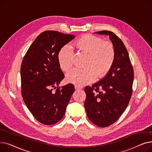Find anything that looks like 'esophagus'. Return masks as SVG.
Listing matches in <instances>:
<instances>
[{
	"instance_id": "34e87169",
	"label": "esophagus",
	"mask_w": 152,
	"mask_h": 152,
	"mask_svg": "<svg viewBox=\"0 0 152 152\" xmlns=\"http://www.w3.org/2000/svg\"><path fill=\"white\" fill-rule=\"evenodd\" d=\"M75 89H76V90H80V89H82V87L76 85V86H75Z\"/></svg>"
}]
</instances>
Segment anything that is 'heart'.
<instances>
[{
  "label": "heart",
  "mask_w": 152,
  "mask_h": 152,
  "mask_svg": "<svg viewBox=\"0 0 152 152\" xmlns=\"http://www.w3.org/2000/svg\"><path fill=\"white\" fill-rule=\"evenodd\" d=\"M75 47L86 57L83 69H74L66 76L68 83L84 86L94 81L95 76H105L112 67L115 59V50L113 44L91 34H86L73 43ZM60 66L63 71H69L73 65L74 53L72 48L65 45L58 54Z\"/></svg>",
  "instance_id": "obj_1"
}]
</instances>
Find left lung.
<instances>
[{
  "instance_id": "left-lung-1",
  "label": "left lung",
  "mask_w": 152,
  "mask_h": 152,
  "mask_svg": "<svg viewBox=\"0 0 152 152\" xmlns=\"http://www.w3.org/2000/svg\"><path fill=\"white\" fill-rule=\"evenodd\" d=\"M95 33L109 36L115 47V59L104 77L84 88V106L89 120L96 126L105 127L116 122L128 105L132 94L134 70L121 39L109 31Z\"/></svg>"
}]
</instances>
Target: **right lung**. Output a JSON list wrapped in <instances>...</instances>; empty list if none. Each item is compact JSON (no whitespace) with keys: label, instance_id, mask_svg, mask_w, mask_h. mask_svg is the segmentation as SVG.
Segmentation results:
<instances>
[{"label":"right lung","instance_id":"add662e5","mask_svg":"<svg viewBox=\"0 0 152 152\" xmlns=\"http://www.w3.org/2000/svg\"><path fill=\"white\" fill-rule=\"evenodd\" d=\"M75 37L45 31L36 37L22 61V97L31 114L42 124L52 125L59 121L75 92L72 84L58 87L65 77L58 63V52ZM53 88L56 90L53 91Z\"/></svg>","mask_w":152,"mask_h":152}]
</instances>
